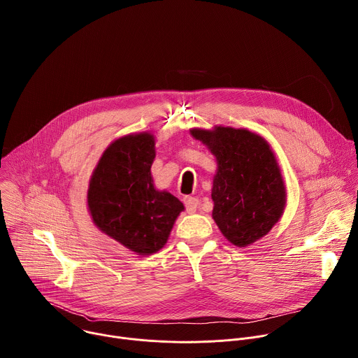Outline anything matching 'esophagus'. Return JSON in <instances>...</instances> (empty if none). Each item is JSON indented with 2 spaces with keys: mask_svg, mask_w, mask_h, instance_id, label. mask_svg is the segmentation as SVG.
<instances>
[{
  "mask_svg": "<svg viewBox=\"0 0 358 358\" xmlns=\"http://www.w3.org/2000/svg\"><path fill=\"white\" fill-rule=\"evenodd\" d=\"M198 203H199V201H198V198H195V196H184V206H185V208H187V213L188 214H192V213H195L196 211V208H198Z\"/></svg>",
  "mask_w": 358,
  "mask_h": 358,
  "instance_id": "esophagus-1",
  "label": "esophagus"
}]
</instances>
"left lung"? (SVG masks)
<instances>
[{
  "mask_svg": "<svg viewBox=\"0 0 358 358\" xmlns=\"http://www.w3.org/2000/svg\"><path fill=\"white\" fill-rule=\"evenodd\" d=\"M189 134L213 152V218L235 246L259 241L279 222L286 207L282 170L269 143L248 129L214 126L189 129Z\"/></svg>",
  "mask_w": 358,
  "mask_h": 358,
  "instance_id": "1",
  "label": "left lung"
}]
</instances>
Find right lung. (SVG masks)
I'll use <instances>...</instances> for the list:
<instances>
[{"instance_id": "1", "label": "right lung", "mask_w": 358, "mask_h": 358, "mask_svg": "<svg viewBox=\"0 0 358 358\" xmlns=\"http://www.w3.org/2000/svg\"><path fill=\"white\" fill-rule=\"evenodd\" d=\"M156 138L150 131L123 136L103 151L89 180L93 224L136 255L156 253L170 236L182 202L157 189L151 176Z\"/></svg>"}]
</instances>
